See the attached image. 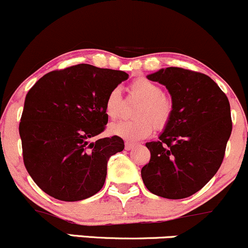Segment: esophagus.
I'll return each instance as SVG.
<instances>
[{"instance_id":"34e87169","label":"esophagus","mask_w":248,"mask_h":248,"mask_svg":"<svg viewBox=\"0 0 248 248\" xmlns=\"http://www.w3.org/2000/svg\"><path fill=\"white\" fill-rule=\"evenodd\" d=\"M133 147H135V144L133 143H130V141H126V143H125V150H127V151H129V150H132Z\"/></svg>"}]
</instances>
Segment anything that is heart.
Segmentation results:
<instances>
[{"label":"heart","instance_id":"obj_1","mask_svg":"<svg viewBox=\"0 0 248 248\" xmlns=\"http://www.w3.org/2000/svg\"><path fill=\"white\" fill-rule=\"evenodd\" d=\"M129 93L133 98L140 99L132 112L136 118L110 125L111 135L130 141H137L149 137L154 131V126L155 130H163L168 126L173 116L174 103L171 97L163 93L160 85L145 77H139L130 83ZM104 110L111 121L121 117L123 112V98L118 88H113L108 93Z\"/></svg>","mask_w":248,"mask_h":248}]
</instances>
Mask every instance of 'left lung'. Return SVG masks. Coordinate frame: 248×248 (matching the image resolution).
Segmentation results:
<instances>
[{"instance_id": "8db88e82", "label": "left lung", "mask_w": 248, "mask_h": 248, "mask_svg": "<svg viewBox=\"0 0 248 248\" xmlns=\"http://www.w3.org/2000/svg\"><path fill=\"white\" fill-rule=\"evenodd\" d=\"M147 78L168 88L174 110L159 139L146 143L151 158L141 178L155 196L187 198L210 182L224 160L232 132L229 98L202 72L170 66Z\"/></svg>"}]
</instances>
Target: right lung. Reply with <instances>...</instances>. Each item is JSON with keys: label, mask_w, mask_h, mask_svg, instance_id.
<instances>
[{"label": "right lung", "mask_w": 248, "mask_h": 248, "mask_svg": "<svg viewBox=\"0 0 248 248\" xmlns=\"http://www.w3.org/2000/svg\"><path fill=\"white\" fill-rule=\"evenodd\" d=\"M129 75L77 64L50 71L28 91L19 123L28 173L42 191L63 202L93 196L103 187L108 161L124 150L105 130L108 93Z\"/></svg>", "instance_id": "add662e5"}]
</instances>
